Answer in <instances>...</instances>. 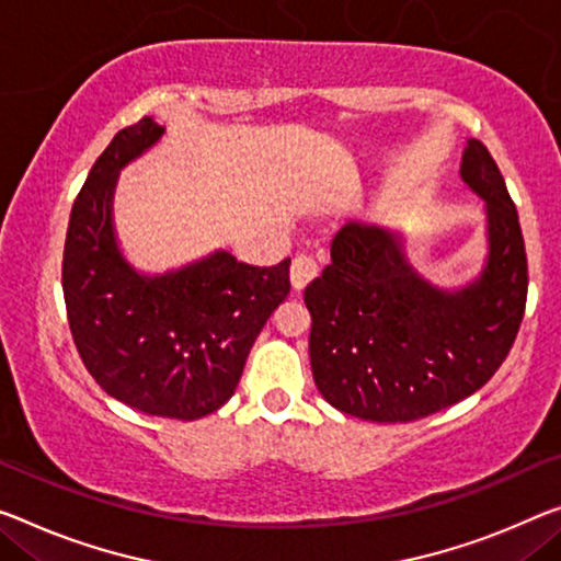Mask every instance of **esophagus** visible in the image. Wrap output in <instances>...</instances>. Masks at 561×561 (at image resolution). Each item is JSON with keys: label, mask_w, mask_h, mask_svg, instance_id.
Returning a JSON list of instances; mask_svg holds the SVG:
<instances>
[{"label": "esophagus", "mask_w": 561, "mask_h": 561, "mask_svg": "<svg viewBox=\"0 0 561 561\" xmlns=\"http://www.w3.org/2000/svg\"><path fill=\"white\" fill-rule=\"evenodd\" d=\"M318 273H321V268H318L316 257H310L306 253H300L293 257L290 263V283L293 288L296 290H304L310 280L318 278Z\"/></svg>", "instance_id": "1"}]
</instances>
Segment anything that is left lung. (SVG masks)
<instances>
[{
	"mask_svg": "<svg viewBox=\"0 0 561 561\" xmlns=\"http://www.w3.org/2000/svg\"><path fill=\"white\" fill-rule=\"evenodd\" d=\"M461 180L486 201L489 255L467 288L444 290L411 268L399 232L346 222L331 265L310 283V368L348 416L407 424L479 391L504 364L527 306L519 215L494 158L469 140Z\"/></svg>",
	"mask_w": 561,
	"mask_h": 561,
	"instance_id": "left-lung-1",
	"label": "left lung"
}]
</instances>
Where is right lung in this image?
I'll return each mask as SVG.
<instances>
[{"instance_id":"1","label":"right lung","mask_w":561,"mask_h":561,"mask_svg":"<svg viewBox=\"0 0 561 561\" xmlns=\"http://www.w3.org/2000/svg\"><path fill=\"white\" fill-rule=\"evenodd\" d=\"M162 133L142 117L92 165L67 228L62 290L82 364L112 399L195 421L236 393L257 333L288 298L290 257L255 268L215 251L165 275L137 273L117 248L112 195L119 170Z\"/></svg>"}]
</instances>
